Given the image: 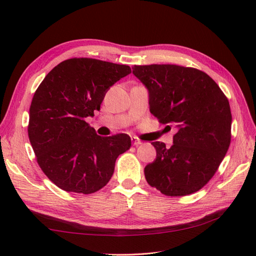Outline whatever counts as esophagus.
I'll return each instance as SVG.
<instances>
[{"label": "esophagus", "mask_w": 256, "mask_h": 256, "mask_svg": "<svg viewBox=\"0 0 256 256\" xmlns=\"http://www.w3.org/2000/svg\"><path fill=\"white\" fill-rule=\"evenodd\" d=\"M132 144L134 146H140V144H142V141L141 140H139L138 138H136V136H132Z\"/></svg>", "instance_id": "obj_1"}]
</instances>
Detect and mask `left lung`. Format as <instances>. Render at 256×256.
<instances>
[{
  "label": "left lung",
  "mask_w": 256,
  "mask_h": 256,
  "mask_svg": "<svg viewBox=\"0 0 256 256\" xmlns=\"http://www.w3.org/2000/svg\"><path fill=\"white\" fill-rule=\"evenodd\" d=\"M132 74L148 91L151 114L177 129L170 148L151 143L156 160L144 168L148 184L168 196L198 191L214 176L230 146L228 98L208 74L196 68L134 65Z\"/></svg>",
  "instance_id": "1"
}]
</instances>
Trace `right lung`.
<instances>
[{"label":"right lung","mask_w":256,"mask_h":256,"mask_svg":"<svg viewBox=\"0 0 256 256\" xmlns=\"http://www.w3.org/2000/svg\"><path fill=\"white\" fill-rule=\"evenodd\" d=\"M132 72L127 65L70 58L50 72L34 92L28 136L36 162L51 182L67 192L102 189L118 155L129 150L126 134L101 136L86 118L94 116L108 89Z\"/></svg>","instance_id":"add662e5"}]
</instances>
